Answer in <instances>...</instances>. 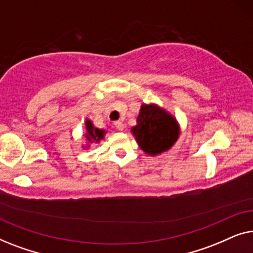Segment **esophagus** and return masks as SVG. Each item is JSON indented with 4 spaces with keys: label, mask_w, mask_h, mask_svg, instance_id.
<instances>
[{
    "label": "esophagus",
    "mask_w": 253,
    "mask_h": 253,
    "mask_svg": "<svg viewBox=\"0 0 253 253\" xmlns=\"http://www.w3.org/2000/svg\"><path fill=\"white\" fill-rule=\"evenodd\" d=\"M115 127L119 131H123L124 130V124L122 122H116L115 123Z\"/></svg>",
    "instance_id": "1"
}]
</instances>
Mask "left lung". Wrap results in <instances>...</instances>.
I'll return each mask as SVG.
<instances>
[{
  "mask_svg": "<svg viewBox=\"0 0 253 253\" xmlns=\"http://www.w3.org/2000/svg\"><path fill=\"white\" fill-rule=\"evenodd\" d=\"M138 145L148 155L168 151L179 136V126L174 116L157 105H141L137 126L131 129Z\"/></svg>",
  "mask_w": 253,
  "mask_h": 253,
  "instance_id": "1",
  "label": "left lung"
}]
</instances>
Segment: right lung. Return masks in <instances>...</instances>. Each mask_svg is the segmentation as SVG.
Here are the masks:
<instances>
[{"mask_svg":"<svg viewBox=\"0 0 253 253\" xmlns=\"http://www.w3.org/2000/svg\"><path fill=\"white\" fill-rule=\"evenodd\" d=\"M86 139H87L89 143H93V141H95V143H99L100 140L103 139V134H105V130H101V129H98V127H94L93 126V123L91 122L89 120H86Z\"/></svg>","mask_w":253,"mask_h":253,"instance_id":"right-lung-1","label":"right lung"}]
</instances>
